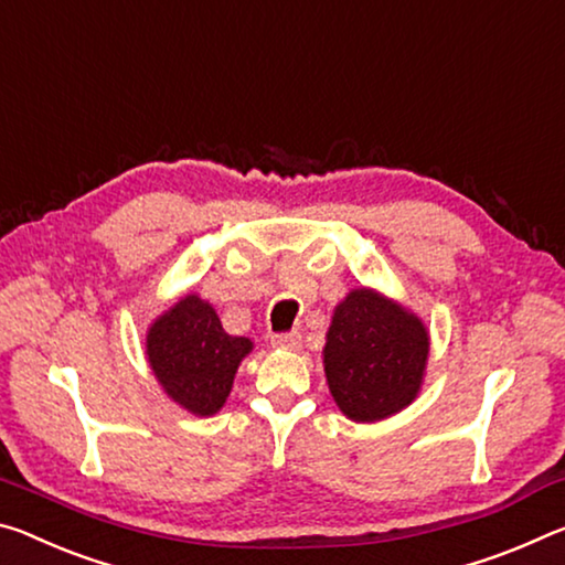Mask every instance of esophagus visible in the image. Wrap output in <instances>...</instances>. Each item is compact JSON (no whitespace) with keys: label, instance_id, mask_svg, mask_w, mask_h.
Wrapping results in <instances>:
<instances>
[{"label":"esophagus","instance_id":"34e87169","mask_svg":"<svg viewBox=\"0 0 565 565\" xmlns=\"http://www.w3.org/2000/svg\"><path fill=\"white\" fill-rule=\"evenodd\" d=\"M300 340H302V335H300L298 330L275 332V335H273V345H275V348H298Z\"/></svg>","mask_w":565,"mask_h":565}]
</instances>
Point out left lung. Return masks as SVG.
<instances>
[{
	"instance_id": "left-lung-1",
	"label": "left lung",
	"mask_w": 565,
	"mask_h": 565,
	"mask_svg": "<svg viewBox=\"0 0 565 565\" xmlns=\"http://www.w3.org/2000/svg\"><path fill=\"white\" fill-rule=\"evenodd\" d=\"M322 353L340 411L350 420L373 423L403 411L418 393L428 332L401 305L363 288L335 308Z\"/></svg>"
}]
</instances>
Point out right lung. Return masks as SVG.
Instances as JSON below:
<instances>
[{"label": "right lung", "instance_id": "1", "mask_svg": "<svg viewBox=\"0 0 565 565\" xmlns=\"http://www.w3.org/2000/svg\"><path fill=\"white\" fill-rule=\"evenodd\" d=\"M253 343L227 335L212 305L188 295L150 328L147 358L174 403L212 415L227 401L235 370Z\"/></svg>", "mask_w": 565, "mask_h": 565}]
</instances>
